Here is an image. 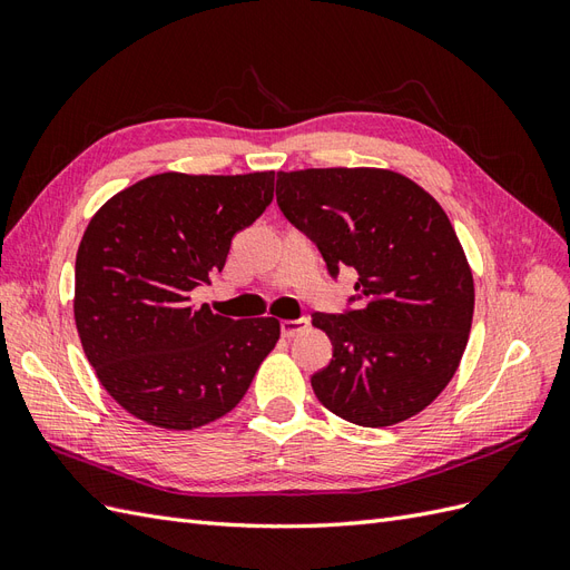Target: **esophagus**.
Instances as JSON below:
<instances>
[{
	"label": "esophagus",
	"mask_w": 570,
	"mask_h": 570,
	"mask_svg": "<svg viewBox=\"0 0 570 570\" xmlns=\"http://www.w3.org/2000/svg\"><path fill=\"white\" fill-rule=\"evenodd\" d=\"M306 327H308V321H306V318L281 321V333H283V337H295V335H299L302 331H306Z\"/></svg>",
	"instance_id": "obj_1"
}]
</instances>
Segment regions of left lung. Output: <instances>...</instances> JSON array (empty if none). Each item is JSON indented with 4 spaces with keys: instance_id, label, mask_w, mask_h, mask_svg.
I'll use <instances>...</instances> for the list:
<instances>
[{
    "instance_id": "obj_1",
    "label": "left lung",
    "mask_w": 570,
    "mask_h": 570,
    "mask_svg": "<svg viewBox=\"0 0 570 570\" xmlns=\"http://www.w3.org/2000/svg\"><path fill=\"white\" fill-rule=\"evenodd\" d=\"M275 199L337 275L358 273L356 308L314 314L333 358L312 375L335 416L385 428L450 385L473 323V273L442 206L387 168L278 170Z\"/></svg>"
}]
</instances>
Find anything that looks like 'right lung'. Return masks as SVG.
Here are the masks:
<instances>
[{
	"mask_svg": "<svg viewBox=\"0 0 570 570\" xmlns=\"http://www.w3.org/2000/svg\"><path fill=\"white\" fill-rule=\"evenodd\" d=\"M273 176L170 170L92 216L76 256V327L101 387L135 419L195 430L226 416L278 342V318L233 321L189 302L271 204Z\"/></svg>",
	"mask_w": 570,
	"mask_h": 570,
	"instance_id": "add662e5",
	"label": "right lung"
}]
</instances>
